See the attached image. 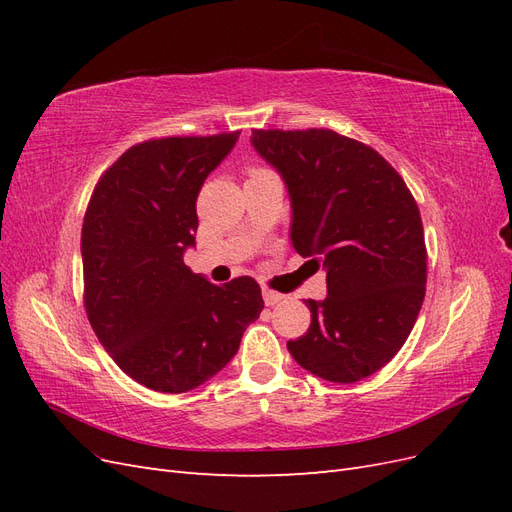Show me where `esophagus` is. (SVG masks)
Segmentation results:
<instances>
[{"label":"esophagus","mask_w":512,"mask_h":512,"mask_svg":"<svg viewBox=\"0 0 512 512\" xmlns=\"http://www.w3.org/2000/svg\"><path fill=\"white\" fill-rule=\"evenodd\" d=\"M262 299H265V305L273 307V305H277V303L284 299V294L273 292V290H262Z\"/></svg>","instance_id":"esophagus-1"}]
</instances>
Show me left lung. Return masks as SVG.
<instances>
[{
    "mask_svg": "<svg viewBox=\"0 0 512 512\" xmlns=\"http://www.w3.org/2000/svg\"><path fill=\"white\" fill-rule=\"evenodd\" d=\"M292 200L290 239L327 269V299H307L312 324L286 344L331 382H359L389 363L414 327L427 284L416 200L376 149L327 128L252 130Z\"/></svg>",
    "mask_w": 512,
    "mask_h": 512,
    "instance_id": "1",
    "label": "left lung"
}]
</instances>
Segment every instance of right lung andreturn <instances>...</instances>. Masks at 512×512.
Returning <instances> with one entry per match:
<instances>
[{
  "mask_svg": "<svg viewBox=\"0 0 512 512\" xmlns=\"http://www.w3.org/2000/svg\"><path fill=\"white\" fill-rule=\"evenodd\" d=\"M237 132L132 145L98 179L83 220V303L104 350L138 384L185 393L237 354L262 307L254 277L215 286L183 262L196 198Z\"/></svg>",
  "mask_w": 512,
  "mask_h": 512,
  "instance_id": "obj_1",
  "label": "right lung"
}]
</instances>
